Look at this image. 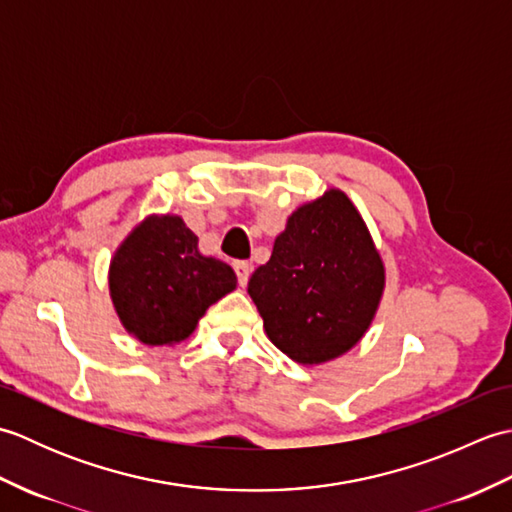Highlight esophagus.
<instances>
[{
    "instance_id": "34e87169",
    "label": "esophagus",
    "mask_w": 512,
    "mask_h": 512,
    "mask_svg": "<svg viewBox=\"0 0 512 512\" xmlns=\"http://www.w3.org/2000/svg\"><path fill=\"white\" fill-rule=\"evenodd\" d=\"M233 268H235V273H237V281H239V286H246L248 284V279H250V264L248 262H235L233 264Z\"/></svg>"
}]
</instances>
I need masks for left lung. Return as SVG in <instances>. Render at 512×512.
I'll use <instances>...</instances> for the list:
<instances>
[{"label": "left lung", "mask_w": 512, "mask_h": 512, "mask_svg": "<svg viewBox=\"0 0 512 512\" xmlns=\"http://www.w3.org/2000/svg\"><path fill=\"white\" fill-rule=\"evenodd\" d=\"M383 290V259L361 213L339 189L288 217L273 255L248 281L268 339L301 365L352 350L372 325Z\"/></svg>", "instance_id": "1"}]
</instances>
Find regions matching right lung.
<instances>
[{
	"instance_id": "1",
	"label": "right lung",
	"mask_w": 512,
	"mask_h": 512,
	"mask_svg": "<svg viewBox=\"0 0 512 512\" xmlns=\"http://www.w3.org/2000/svg\"><path fill=\"white\" fill-rule=\"evenodd\" d=\"M237 286L233 268L198 250L178 215H149L118 246L110 295L123 328L145 345L191 336L211 303Z\"/></svg>"
}]
</instances>
